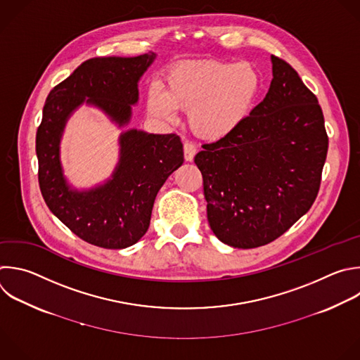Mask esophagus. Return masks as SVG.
Instances as JSON below:
<instances>
[{"label":"esophagus","instance_id":"obj_1","mask_svg":"<svg viewBox=\"0 0 360 360\" xmlns=\"http://www.w3.org/2000/svg\"><path fill=\"white\" fill-rule=\"evenodd\" d=\"M184 154H185V160H186V161H192L193 157H195V154H196V147H195V144H192V143H185V144H184Z\"/></svg>","mask_w":360,"mask_h":360}]
</instances>
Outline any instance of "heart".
<instances>
[{
    "label": "heart",
    "instance_id": "b5f03b06",
    "mask_svg": "<svg viewBox=\"0 0 360 360\" xmlns=\"http://www.w3.org/2000/svg\"><path fill=\"white\" fill-rule=\"evenodd\" d=\"M260 86L259 70L248 62H178L168 70L164 90H150L148 108L167 122H175L176 110L188 111L189 130L216 141L234 131L248 117Z\"/></svg>",
    "mask_w": 360,
    "mask_h": 360
}]
</instances>
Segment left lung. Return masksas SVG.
<instances>
[{"mask_svg":"<svg viewBox=\"0 0 360 360\" xmlns=\"http://www.w3.org/2000/svg\"><path fill=\"white\" fill-rule=\"evenodd\" d=\"M273 80L229 136L195 157L207 220L220 242L269 245L304 216L319 191L328 134L316 96L284 59L271 55Z\"/></svg>","mask_w":360,"mask_h":360,"instance_id":"left-lung-1","label":"left lung"}]
</instances>
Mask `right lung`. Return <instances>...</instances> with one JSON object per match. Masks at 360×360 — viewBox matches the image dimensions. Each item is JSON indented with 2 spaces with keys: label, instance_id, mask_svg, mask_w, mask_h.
Segmentation results:
<instances>
[{
  "label": "right lung",
  "instance_id": "add662e5",
  "mask_svg": "<svg viewBox=\"0 0 360 360\" xmlns=\"http://www.w3.org/2000/svg\"><path fill=\"white\" fill-rule=\"evenodd\" d=\"M155 53L136 58H93L48 94L37 131L38 181L51 212L89 245L126 249L150 226L155 196L184 162L176 134L130 130L122 136V160L104 186L70 191L59 164V139L69 114L84 100L103 108L120 126L129 123L139 100L137 82Z\"/></svg>",
  "mask_w": 360,
  "mask_h": 360
}]
</instances>
